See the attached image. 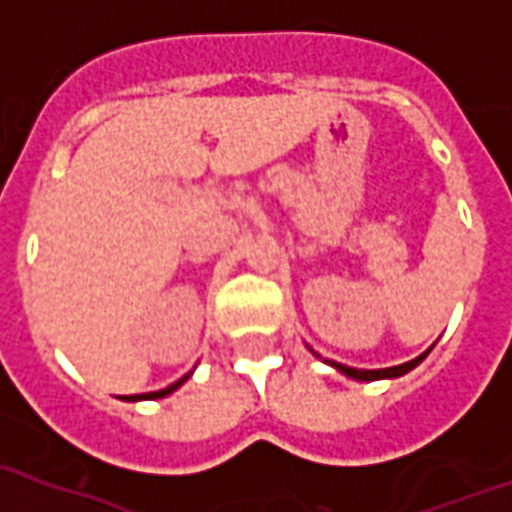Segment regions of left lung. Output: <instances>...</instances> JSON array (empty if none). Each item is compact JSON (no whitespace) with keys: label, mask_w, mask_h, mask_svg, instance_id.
I'll return each instance as SVG.
<instances>
[{"label":"left lung","mask_w":512,"mask_h":512,"mask_svg":"<svg viewBox=\"0 0 512 512\" xmlns=\"http://www.w3.org/2000/svg\"><path fill=\"white\" fill-rule=\"evenodd\" d=\"M433 350V347H430ZM430 350L422 352L419 358L408 360V363H400V366H392V368H352V366H344V363H336V360H323V363H328L331 368H336L339 374L350 376V379H355V382H376V379H398V376L408 374V371H414V368L422 363V360L430 355ZM312 355L315 358H320L318 352L312 350Z\"/></svg>","instance_id":"8db88e82"}]
</instances>
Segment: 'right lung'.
Listing matches in <instances>:
<instances>
[{
  "instance_id": "add662e5",
  "label": "right lung",
  "mask_w": 512,
  "mask_h": 512,
  "mask_svg": "<svg viewBox=\"0 0 512 512\" xmlns=\"http://www.w3.org/2000/svg\"><path fill=\"white\" fill-rule=\"evenodd\" d=\"M189 376H192V371H189V374H186V376H181V379H178V382L170 384V387H165V390L144 392V395H122V400H130V403H133V400H154V398H165V395H170V392H176L178 387H181V384H184L186 379H189Z\"/></svg>"
}]
</instances>
